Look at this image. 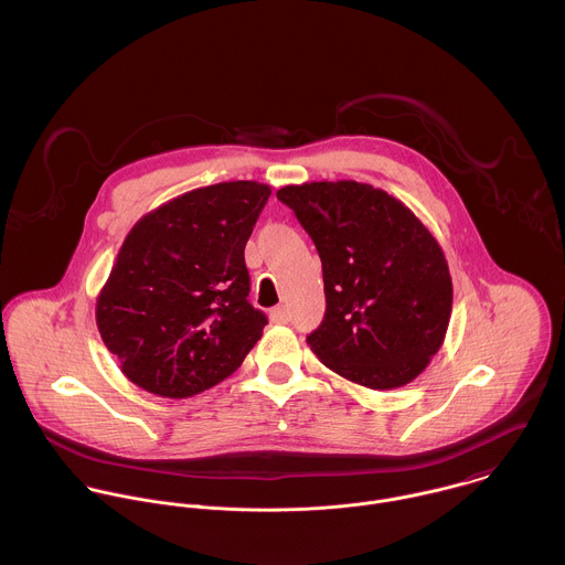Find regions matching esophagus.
Returning a JSON list of instances; mask_svg holds the SVG:
<instances>
[{"label": "esophagus", "instance_id": "1", "mask_svg": "<svg viewBox=\"0 0 565 565\" xmlns=\"http://www.w3.org/2000/svg\"><path fill=\"white\" fill-rule=\"evenodd\" d=\"M269 320H271L274 323L289 322V311H287V307H276V309H271V313H269Z\"/></svg>", "mask_w": 565, "mask_h": 565}]
</instances>
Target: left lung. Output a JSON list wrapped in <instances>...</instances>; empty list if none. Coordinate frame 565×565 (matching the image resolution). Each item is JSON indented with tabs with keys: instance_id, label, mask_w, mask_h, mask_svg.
Listing matches in <instances>:
<instances>
[{
	"instance_id": "8db88e82",
	"label": "left lung",
	"mask_w": 565,
	"mask_h": 565,
	"mask_svg": "<svg viewBox=\"0 0 565 565\" xmlns=\"http://www.w3.org/2000/svg\"><path fill=\"white\" fill-rule=\"evenodd\" d=\"M322 258L326 313L307 343L370 390L411 383L444 343L452 280L428 228L401 200L354 180L282 186Z\"/></svg>"
}]
</instances>
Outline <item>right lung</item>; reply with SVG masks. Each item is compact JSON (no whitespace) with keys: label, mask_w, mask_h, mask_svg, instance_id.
I'll return each instance as SVG.
<instances>
[{"label":"right lung","mask_w":565,"mask_h":565,"mask_svg":"<svg viewBox=\"0 0 565 565\" xmlns=\"http://www.w3.org/2000/svg\"><path fill=\"white\" fill-rule=\"evenodd\" d=\"M269 195L267 184L252 180L202 186L128 233L95 320L135 385L189 398L242 365L267 323L247 302L243 249Z\"/></svg>","instance_id":"1"}]
</instances>
